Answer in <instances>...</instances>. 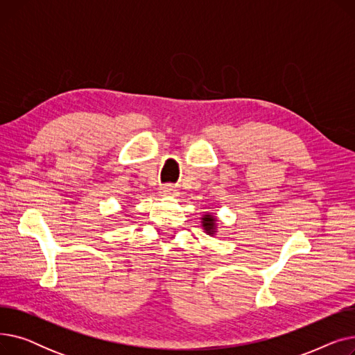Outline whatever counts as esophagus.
<instances>
[{"label": "esophagus", "mask_w": 355, "mask_h": 355, "mask_svg": "<svg viewBox=\"0 0 355 355\" xmlns=\"http://www.w3.org/2000/svg\"><path fill=\"white\" fill-rule=\"evenodd\" d=\"M161 194L165 197H175L177 190L173 187V185H164V187H161Z\"/></svg>", "instance_id": "esophagus-1"}]
</instances>
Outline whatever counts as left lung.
Segmentation results:
<instances>
[{
  "mask_svg": "<svg viewBox=\"0 0 355 355\" xmlns=\"http://www.w3.org/2000/svg\"><path fill=\"white\" fill-rule=\"evenodd\" d=\"M201 226L207 234L214 236L217 233V217L211 213H206L201 217Z\"/></svg>",
  "mask_w": 355,
  "mask_h": 355,
  "instance_id": "left-lung-1",
  "label": "left lung"
}]
</instances>
